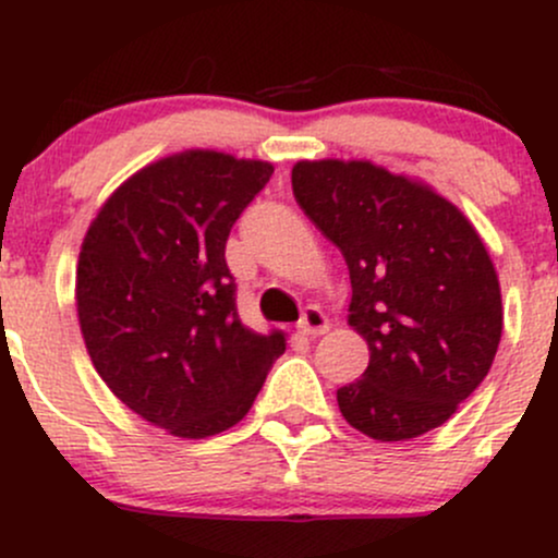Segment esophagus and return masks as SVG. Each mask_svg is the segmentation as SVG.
<instances>
[{
    "label": "esophagus",
    "instance_id": "1",
    "mask_svg": "<svg viewBox=\"0 0 558 558\" xmlns=\"http://www.w3.org/2000/svg\"><path fill=\"white\" fill-rule=\"evenodd\" d=\"M330 328V323H328V317H325V312L319 310V306H306L304 310V315H301V319H299V330L304 332V336H323L325 330Z\"/></svg>",
    "mask_w": 558,
    "mask_h": 558
}]
</instances>
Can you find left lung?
I'll return each mask as SVG.
<instances>
[{
    "label": "left lung",
    "instance_id": "1",
    "mask_svg": "<svg viewBox=\"0 0 558 558\" xmlns=\"http://www.w3.org/2000/svg\"><path fill=\"white\" fill-rule=\"evenodd\" d=\"M291 185L349 265V325L369 345L360 380L338 388L345 422L375 440L444 425L501 341V288L477 230L427 185L373 162H299Z\"/></svg>",
    "mask_w": 558,
    "mask_h": 558
}]
</instances>
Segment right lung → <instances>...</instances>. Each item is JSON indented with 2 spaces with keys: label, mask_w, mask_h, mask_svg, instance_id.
Masks as SVG:
<instances>
[{
  "label": "right lung",
  "mask_w": 558,
  "mask_h": 558,
  "mask_svg": "<svg viewBox=\"0 0 558 558\" xmlns=\"http://www.w3.org/2000/svg\"><path fill=\"white\" fill-rule=\"evenodd\" d=\"M270 162L183 151L138 170L83 239L75 306L96 373L128 409L178 438L246 417L280 332L241 323L226 243Z\"/></svg>",
  "instance_id": "add662e5"
}]
</instances>
